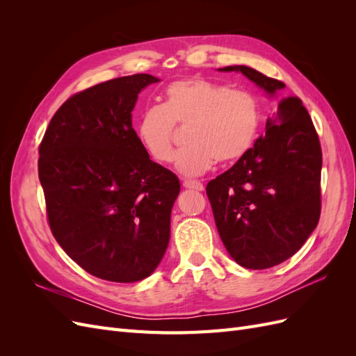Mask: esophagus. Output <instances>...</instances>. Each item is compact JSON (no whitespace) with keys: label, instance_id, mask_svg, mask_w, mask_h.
<instances>
[{"label":"esophagus","instance_id":"34e87169","mask_svg":"<svg viewBox=\"0 0 356 356\" xmlns=\"http://www.w3.org/2000/svg\"><path fill=\"white\" fill-rule=\"evenodd\" d=\"M182 186L190 190H196V191H202L203 190V184L200 181H191V179H186L182 182Z\"/></svg>","mask_w":356,"mask_h":356}]
</instances>
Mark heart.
Returning <instances> with one entry per match:
<instances>
[{"label":"heart","instance_id":"1","mask_svg":"<svg viewBox=\"0 0 356 356\" xmlns=\"http://www.w3.org/2000/svg\"><path fill=\"white\" fill-rule=\"evenodd\" d=\"M175 123L190 124V147L177 154L175 169L184 177H199L215 160L233 163L250 152L260 126V108L251 93L207 79L170 83L163 105L145 106L136 122L138 141L157 163H168L174 156Z\"/></svg>","mask_w":356,"mask_h":356}]
</instances>
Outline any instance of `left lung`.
I'll use <instances>...</instances> for the list:
<instances>
[{"instance_id":"8db88e82","label":"left lung","mask_w":356,"mask_h":356,"mask_svg":"<svg viewBox=\"0 0 356 356\" xmlns=\"http://www.w3.org/2000/svg\"><path fill=\"white\" fill-rule=\"evenodd\" d=\"M275 101L266 134L242 159L209 181L207 195L225 250L242 267L263 270L293 257L316 229L322 153L307 110L285 84L233 65Z\"/></svg>"}]
</instances>
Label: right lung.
<instances>
[{"label": "right lung", "mask_w": 356, "mask_h": 356, "mask_svg": "<svg viewBox=\"0 0 356 356\" xmlns=\"http://www.w3.org/2000/svg\"><path fill=\"white\" fill-rule=\"evenodd\" d=\"M157 81L135 74L74 95L40 145L51 233L75 263L105 281H143L169 245L179 179L149 159L132 127L138 95Z\"/></svg>", "instance_id": "add662e5"}]
</instances>
